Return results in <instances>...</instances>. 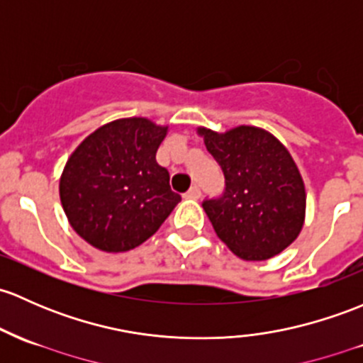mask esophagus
<instances>
[{"label": "esophagus", "mask_w": 363, "mask_h": 363, "mask_svg": "<svg viewBox=\"0 0 363 363\" xmlns=\"http://www.w3.org/2000/svg\"><path fill=\"white\" fill-rule=\"evenodd\" d=\"M200 196H201V189L198 188V186H191L189 191L186 193V198H191V200H198Z\"/></svg>", "instance_id": "obj_1"}]
</instances>
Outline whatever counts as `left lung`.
Masks as SVG:
<instances>
[{
  "label": "left lung",
  "mask_w": 363,
  "mask_h": 363,
  "mask_svg": "<svg viewBox=\"0 0 363 363\" xmlns=\"http://www.w3.org/2000/svg\"><path fill=\"white\" fill-rule=\"evenodd\" d=\"M196 132L226 179L223 196L203 201L217 236L243 261H266L284 252L306 217L304 181L287 147L250 125Z\"/></svg>",
  "instance_id": "obj_1"
}]
</instances>
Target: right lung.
Returning a JSON list of instances; mask_svg holds the SVG:
<instances>
[{
	"label": "right lung",
	"mask_w": 363,
	"mask_h": 363,
	"mask_svg": "<svg viewBox=\"0 0 363 363\" xmlns=\"http://www.w3.org/2000/svg\"><path fill=\"white\" fill-rule=\"evenodd\" d=\"M169 127L121 118L91 132L71 152L59 181L71 228L91 247L127 252L160 230L181 196L156 163Z\"/></svg>",
	"instance_id": "add662e5"
}]
</instances>
